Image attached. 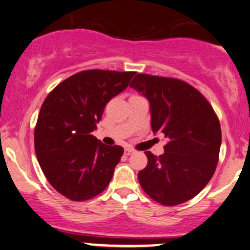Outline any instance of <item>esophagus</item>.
I'll use <instances>...</instances> for the list:
<instances>
[{
	"label": "esophagus",
	"mask_w": 250,
	"mask_h": 250,
	"mask_svg": "<svg viewBox=\"0 0 250 250\" xmlns=\"http://www.w3.org/2000/svg\"><path fill=\"white\" fill-rule=\"evenodd\" d=\"M134 152H135V150L132 149V148H125V150H124L125 155H131V154L134 153Z\"/></svg>",
	"instance_id": "34e87169"
}]
</instances>
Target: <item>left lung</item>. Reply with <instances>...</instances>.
<instances>
[{
	"instance_id": "obj_1",
	"label": "left lung",
	"mask_w": 250,
	"mask_h": 250,
	"mask_svg": "<svg viewBox=\"0 0 250 250\" xmlns=\"http://www.w3.org/2000/svg\"><path fill=\"white\" fill-rule=\"evenodd\" d=\"M131 88L149 102L153 133L167 138L165 153L146 152L148 163L138 178L155 202L175 206L204 189L217 168L221 128L211 104L200 92L177 79L138 74Z\"/></svg>"
}]
</instances>
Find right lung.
Listing matches in <instances>:
<instances>
[{"mask_svg":"<svg viewBox=\"0 0 250 250\" xmlns=\"http://www.w3.org/2000/svg\"><path fill=\"white\" fill-rule=\"evenodd\" d=\"M134 72L90 69L74 74L45 98L35 128L42 172L58 192L82 202L109 186L124 148L91 133L111 98L127 88Z\"/></svg>","mask_w":250,"mask_h":250,"instance_id":"obj_1","label":"right lung"}]
</instances>
